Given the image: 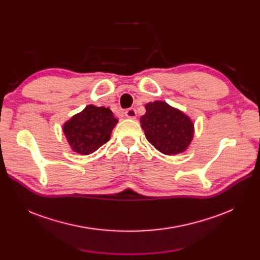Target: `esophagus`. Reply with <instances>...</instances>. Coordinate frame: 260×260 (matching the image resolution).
Returning a JSON list of instances; mask_svg holds the SVG:
<instances>
[{"label": "esophagus", "mask_w": 260, "mask_h": 260, "mask_svg": "<svg viewBox=\"0 0 260 260\" xmlns=\"http://www.w3.org/2000/svg\"><path fill=\"white\" fill-rule=\"evenodd\" d=\"M124 114L128 118H132V119H135V118L137 117V111L135 108H128L127 111L124 112Z\"/></svg>", "instance_id": "obj_1"}]
</instances>
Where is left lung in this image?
Here are the masks:
<instances>
[{
  "instance_id": "8db88e82",
  "label": "left lung",
  "mask_w": 260,
  "mask_h": 260,
  "mask_svg": "<svg viewBox=\"0 0 260 260\" xmlns=\"http://www.w3.org/2000/svg\"><path fill=\"white\" fill-rule=\"evenodd\" d=\"M145 109L140 121L148 142L166 155L184 152L194 137L190 117L162 101L151 102Z\"/></svg>"
}]
</instances>
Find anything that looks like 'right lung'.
<instances>
[{
	"mask_svg": "<svg viewBox=\"0 0 260 260\" xmlns=\"http://www.w3.org/2000/svg\"><path fill=\"white\" fill-rule=\"evenodd\" d=\"M117 122L109 108L88 105L65 122L62 131L74 152L89 155L108 142Z\"/></svg>",
	"mask_w": 260,
	"mask_h": 260,
	"instance_id": "right-lung-1",
	"label": "right lung"
}]
</instances>
